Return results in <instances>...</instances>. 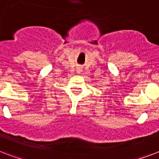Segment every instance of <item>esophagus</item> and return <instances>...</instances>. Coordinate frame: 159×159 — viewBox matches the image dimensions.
Wrapping results in <instances>:
<instances>
[{
  "label": "esophagus",
  "instance_id": "34e87169",
  "mask_svg": "<svg viewBox=\"0 0 159 159\" xmlns=\"http://www.w3.org/2000/svg\"><path fill=\"white\" fill-rule=\"evenodd\" d=\"M77 71H78V72H82V69H81V68H78V69H77Z\"/></svg>",
  "mask_w": 159,
  "mask_h": 159
}]
</instances>
